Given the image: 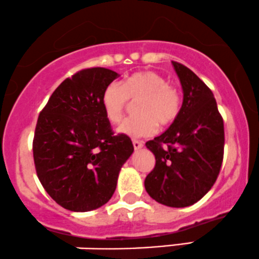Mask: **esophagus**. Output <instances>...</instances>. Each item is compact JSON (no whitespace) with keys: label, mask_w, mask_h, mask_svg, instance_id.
Here are the masks:
<instances>
[{"label":"esophagus","mask_w":259,"mask_h":259,"mask_svg":"<svg viewBox=\"0 0 259 259\" xmlns=\"http://www.w3.org/2000/svg\"><path fill=\"white\" fill-rule=\"evenodd\" d=\"M133 145H134L135 151H138V150H141V149H143L144 143H143V141H139V140H133Z\"/></svg>","instance_id":"esophagus-1"}]
</instances>
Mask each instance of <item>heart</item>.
I'll use <instances>...</instances> for the list:
<instances>
[{
  "instance_id": "heart-1",
  "label": "heart",
  "mask_w": 259,
  "mask_h": 259,
  "mask_svg": "<svg viewBox=\"0 0 259 259\" xmlns=\"http://www.w3.org/2000/svg\"><path fill=\"white\" fill-rule=\"evenodd\" d=\"M139 99L138 115L130 116L118 126L119 134L130 138H147L177 118L181 109V95L163 76L153 71H140L125 78L121 84L109 83L102 95V106L108 120L118 123L129 99Z\"/></svg>"
}]
</instances>
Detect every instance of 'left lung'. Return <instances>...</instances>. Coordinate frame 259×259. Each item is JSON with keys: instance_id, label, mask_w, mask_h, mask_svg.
Listing matches in <instances>:
<instances>
[{"instance_id": "left-lung-1", "label": "left lung", "mask_w": 259, "mask_h": 259, "mask_svg": "<svg viewBox=\"0 0 259 259\" xmlns=\"http://www.w3.org/2000/svg\"><path fill=\"white\" fill-rule=\"evenodd\" d=\"M172 65L183 102L168 129L146 143L156 164L145 189L157 203L186 208L200 200L217 181L224 157V121L209 87L184 65Z\"/></svg>"}]
</instances>
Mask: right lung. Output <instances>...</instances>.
<instances>
[{"label":"right lung","mask_w":259,"mask_h":259,"mask_svg":"<svg viewBox=\"0 0 259 259\" xmlns=\"http://www.w3.org/2000/svg\"><path fill=\"white\" fill-rule=\"evenodd\" d=\"M119 73L78 71L54 91L39 114L33 156L41 186L59 205L91 211L114 194L119 172L134 152L129 136L113 135L102 95Z\"/></svg>","instance_id":"obj_1"}]
</instances>
